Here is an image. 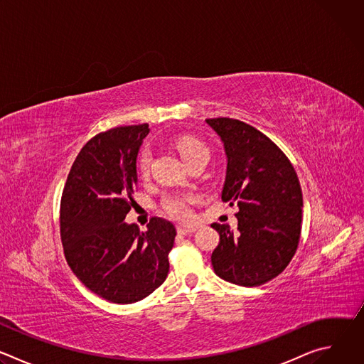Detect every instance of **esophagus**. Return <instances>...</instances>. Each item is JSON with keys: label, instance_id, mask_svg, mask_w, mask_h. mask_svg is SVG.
<instances>
[{"label": "esophagus", "instance_id": "obj_1", "mask_svg": "<svg viewBox=\"0 0 364 364\" xmlns=\"http://www.w3.org/2000/svg\"><path fill=\"white\" fill-rule=\"evenodd\" d=\"M196 230H197L196 226H178V228H177L178 235H190V233H193V232H196Z\"/></svg>", "mask_w": 364, "mask_h": 364}]
</instances>
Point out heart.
<instances>
[{
	"label": "heart",
	"instance_id": "b5f03b06",
	"mask_svg": "<svg viewBox=\"0 0 364 364\" xmlns=\"http://www.w3.org/2000/svg\"><path fill=\"white\" fill-rule=\"evenodd\" d=\"M176 148L186 163L197 157L209 159V149H207V146L201 141L190 135H183L177 138ZM149 163H151V151L148 148H144L138 159V170L141 174L148 173ZM196 203H197V197L191 194L171 196L164 200V210L168 216H171L176 220H188L193 216V205Z\"/></svg>",
	"mask_w": 364,
	"mask_h": 364
}]
</instances>
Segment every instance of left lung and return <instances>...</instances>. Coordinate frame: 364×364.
<instances>
[{
    "instance_id": "1",
    "label": "left lung",
    "mask_w": 364,
    "mask_h": 364,
    "mask_svg": "<svg viewBox=\"0 0 364 364\" xmlns=\"http://www.w3.org/2000/svg\"><path fill=\"white\" fill-rule=\"evenodd\" d=\"M220 136L228 170L222 200L239 212L237 232L213 223L220 242L212 253L218 277L257 287L278 277L296 252L302 191L287 155L265 134L232 118L205 119Z\"/></svg>"
}]
</instances>
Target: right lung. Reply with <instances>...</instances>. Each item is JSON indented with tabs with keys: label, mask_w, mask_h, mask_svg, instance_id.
<instances>
[{
	"label": "right lung",
	"mask_w": 364,
	"mask_h": 364,
	"mask_svg": "<svg viewBox=\"0 0 364 364\" xmlns=\"http://www.w3.org/2000/svg\"><path fill=\"white\" fill-rule=\"evenodd\" d=\"M148 124L112 128L77 154L60 201V237L73 274L115 304L144 299L167 278L177 235L171 222L152 218L146 232L125 223L136 190V155Z\"/></svg>",
	"instance_id": "1"
}]
</instances>
